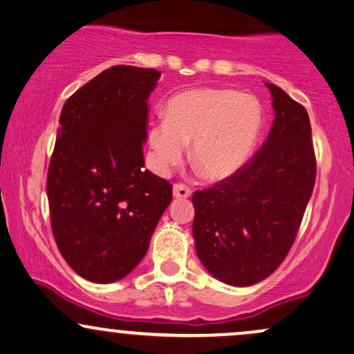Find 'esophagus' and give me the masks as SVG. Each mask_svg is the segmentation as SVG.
Here are the masks:
<instances>
[{
    "label": "esophagus",
    "instance_id": "obj_1",
    "mask_svg": "<svg viewBox=\"0 0 354 354\" xmlns=\"http://www.w3.org/2000/svg\"><path fill=\"white\" fill-rule=\"evenodd\" d=\"M190 195H192L190 187H187L184 184L174 185V197H176V198H189Z\"/></svg>",
    "mask_w": 354,
    "mask_h": 354
}]
</instances>
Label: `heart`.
Instances as JSON below:
<instances>
[{"instance_id":"1","label":"heart","mask_w":354,"mask_h":354,"mask_svg":"<svg viewBox=\"0 0 354 354\" xmlns=\"http://www.w3.org/2000/svg\"><path fill=\"white\" fill-rule=\"evenodd\" d=\"M263 124V108L252 95L230 88L184 90L165 104V120L149 126L152 164L169 174L190 159L205 180L220 182L238 172L250 159Z\"/></svg>"}]
</instances>
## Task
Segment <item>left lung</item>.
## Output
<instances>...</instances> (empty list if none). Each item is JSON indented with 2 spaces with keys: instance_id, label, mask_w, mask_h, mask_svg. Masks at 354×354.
I'll list each match as a JSON object with an SVG mask.
<instances>
[{
  "instance_id": "left-lung-1",
  "label": "left lung",
  "mask_w": 354,
  "mask_h": 354,
  "mask_svg": "<svg viewBox=\"0 0 354 354\" xmlns=\"http://www.w3.org/2000/svg\"><path fill=\"white\" fill-rule=\"evenodd\" d=\"M266 85L276 118L263 147L234 176L192 197L195 251L213 277L236 287L264 281L286 259L315 185L308 113Z\"/></svg>"
}]
</instances>
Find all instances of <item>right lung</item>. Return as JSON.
<instances>
[{"instance_id":"obj_1","label":"right lung","mask_w":354,"mask_h":354,"mask_svg":"<svg viewBox=\"0 0 354 354\" xmlns=\"http://www.w3.org/2000/svg\"><path fill=\"white\" fill-rule=\"evenodd\" d=\"M160 72L115 65L67 100L47 172L50 226L78 276L120 281L149 248L172 185L144 170L147 98Z\"/></svg>"}]
</instances>
